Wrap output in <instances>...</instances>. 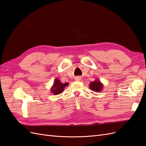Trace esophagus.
Listing matches in <instances>:
<instances>
[{"mask_svg": "<svg viewBox=\"0 0 146 146\" xmlns=\"http://www.w3.org/2000/svg\"><path fill=\"white\" fill-rule=\"evenodd\" d=\"M75 80H76V81H80V80H81V78H80V76L76 77V78H75Z\"/></svg>", "mask_w": 146, "mask_h": 146, "instance_id": "esophagus-1", "label": "esophagus"}]
</instances>
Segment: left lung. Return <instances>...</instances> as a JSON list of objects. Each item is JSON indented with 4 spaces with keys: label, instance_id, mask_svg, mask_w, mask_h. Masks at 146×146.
<instances>
[{
    "label": "left lung",
    "instance_id": "left-lung-1",
    "mask_svg": "<svg viewBox=\"0 0 146 146\" xmlns=\"http://www.w3.org/2000/svg\"><path fill=\"white\" fill-rule=\"evenodd\" d=\"M89 87L92 90L95 91L97 92H101V90H102L103 85L102 84V83H101L100 81L98 80V79H97L95 81L91 82L90 83Z\"/></svg>",
    "mask_w": 146,
    "mask_h": 146
}]
</instances>
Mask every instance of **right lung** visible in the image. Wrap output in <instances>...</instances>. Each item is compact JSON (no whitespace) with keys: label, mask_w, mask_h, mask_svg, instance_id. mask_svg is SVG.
I'll list each match as a JSON object with an SVG mask.
<instances>
[{"label":"right lung","mask_w":146,"mask_h":146,"mask_svg":"<svg viewBox=\"0 0 146 146\" xmlns=\"http://www.w3.org/2000/svg\"><path fill=\"white\" fill-rule=\"evenodd\" d=\"M68 83L63 84V83H62L60 82L59 79L56 78L54 81V82L53 86L51 87V90L54 95L60 94L62 92H63L64 87L66 86H68Z\"/></svg>","instance_id":"add662e5"}]
</instances>
